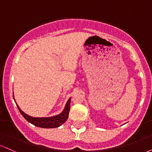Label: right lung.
<instances>
[{"mask_svg": "<svg viewBox=\"0 0 152 152\" xmlns=\"http://www.w3.org/2000/svg\"><path fill=\"white\" fill-rule=\"evenodd\" d=\"M13 99H15L13 97ZM16 104V102H15ZM70 104H71V98L69 99V100L66 102L65 107L61 113L58 115H56L53 116H50V117H33V116H29L26 114L23 111L20 109L18 104H16L17 107L20 111L22 116L25 118V119L27 120L29 123L32 124L34 126L38 127H41V128L45 129H50V128H56L61 126L64 123H65L66 120L69 117V113L70 111Z\"/></svg>", "mask_w": 152, "mask_h": 152, "instance_id": "add662e5", "label": "right lung"}]
</instances>
